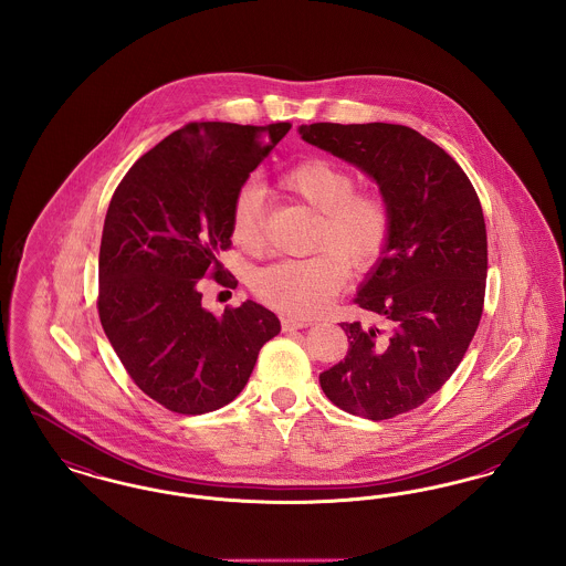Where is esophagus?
Here are the masks:
<instances>
[{
	"instance_id": "esophagus-1",
	"label": "esophagus",
	"mask_w": 566,
	"mask_h": 566,
	"mask_svg": "<svg viewBox=\"0 0 566 566\" xmlns=\"http://www.w3.org/2000/svg\"><path fill=\"white\" fill-rule=\"evenodd\" d=\"M312 321H303V318H282V331L291 333V331H298V328H305L310 326Z\"/></svg>"
}]
</instances>
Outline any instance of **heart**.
I'll return each instance as SVG.
<instances>
[{"label":"heart","mask_w":566,"mask_h":566,"mask_svg":"<svg viewBox=\"0 0 566 566\" xmlns=\"http://www.w3.org/2000/svg\"><path fill=\"white\" fill-rule=\"evenodd\" d=\"M280 187L318 212L305 259H284L252 273V291L263 303L296 316H318L348 271L367 273L386 256L395 214L379 190L356 189V176L339 163L310 157L280 176ZM231 238L248 252L265 248V203L254 185L238 190L231 206Z\"/></svg>","instance_id":"obj_1"}]
</instances>
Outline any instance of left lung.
<instances>
[{
	"label": "left lung",
	"instance_id": "8db88e82",
	"mask_svg": "<svg viewBox=\"0 0 566 566\" xmlns=\"http://www.w3.org/2000/svg\"><path fill=\"white\" fill-rule=\"evenodd\" d=\"M298 134L369 174L392 206V242L354 298L384 328L342 323L348 354L321 374L339 409L388 420L429 401L478 331L488 273L482 203L460 165L405 125L314 123Z\"/></svg>",
	"mask_w": 566,
	"mask_h": 566
}]
</instances>
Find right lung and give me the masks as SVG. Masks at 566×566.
Listing matches in <instances>:
<instances>
[{
	"label": "right lung",
	"mask_w": 566,
	"mask_h": 566,
	"mask_svg": "<svg viewBox=\"0 0 566 566\" xmlns=\"http://www.w3.org/2000/svg\"><path fill=\"white\" fill-rule=\"evenodd\" d=\"M291 123H189L142 155L114 190L99 248V321L135 386L165 409L197 416L242 392L280 333L245 301L216 318L197 284L235 289L218 261L231 248V206Z\"/></svg>",
	"instance_id": "1"
}]
</instances>
